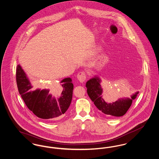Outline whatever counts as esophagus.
I'll use <instances>...</instances> for the list:
<instances>
[{
	"label": "esophagus",
	"mask_w": 159,
	"mask_h": 159,
	"mask_svg": "<svg viewBox=\"0 0 159 159\" xmlns=\"http://www.w3.org/2000/svg\"><path fill=\"white\" fill-rule=\"evenodd\" d=\"M77 79L79 80V81L81 83H83L85 82L86 79V75L85 74L84 72L82 71V72H80L78 73L77 75Z\"/></svg>",
	"instance_id": "obj_1"
}]
</instances>
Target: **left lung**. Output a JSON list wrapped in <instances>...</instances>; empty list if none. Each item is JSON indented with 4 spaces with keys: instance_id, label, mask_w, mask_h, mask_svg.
Instances as JSON below:
<instances>
[{
    "instance_id": "8db88e82",
    "label": "left lung",
    "mask_w": 159,
    "mask_h": 159,
    "mask_svg": "<svg viewBox=\"0 0 159 159\" xmlns=\"http://www.w3.org/2000/svg\"><path fill=\"white\" fill-rule=\"evenodd\" d=\"M101 82V79L97 76H94L86 82V87L88 96L99 110L107 116L113 117L123 116L132 105L133 100L137 97L139 92L132 95L130 98H119L112 103H108L104 99L103 89Z\"/></svg>"
}]
</instances>
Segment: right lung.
<instances>
[{
    "instance_id": "add662e5",
    "label": "right lung",
    "mask_w": 159,
    "mask_h": 159,
    "mask_svg": "<svg viewBox=\"0 0 159 159\" xmlns=\"http://www.w3.org/2000/svg\"><path fill=\"white\" fill-rule=\"evenodd\" d=\"M16 80L20 94L28 108L39 118L47 121L61 119L68 110L73 96V84L70 77L48 88L33 90V84L21 66L18 64Z\"/></svg>"
}]
</instances>
